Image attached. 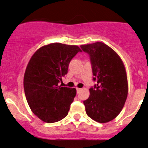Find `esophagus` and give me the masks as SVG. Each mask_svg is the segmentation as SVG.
Listing matches in <instances>:
<instances>
[{"label":"esophagus","instance_id":"esophagus-1","mask_svg":"<svg viewBox=\"0 0 148 148\" xmlns=\"http://www.w3.org/2000/svg\"><path fill=\"white\" fill-rule=\"evenodd\" d=\"M81 88H76V91H77V92H79V91H81Z\"/></svg>","mask_w":148,"mask_h":148}]
</instances>
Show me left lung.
Wrapping results in <instances>:
<instances>
[{"instance_id":"left-lung-1","label":"left lung","mask_w":148,"mask_h":148,"mask_svg":"<svg viewBox=\"0 0 148 148\" xmlns=\"http://www.w3.org/2000/svg\"><path fill=\"white\" fill-rule=\"evenodd\" d=\"M81 48L90 55L93 80L97 81L84 101L86 113L97 123H108L118 116L126 101V69L118 54L103 42L81 45Z\"/></svg>"}]
</instances>
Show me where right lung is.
I'll return each instance as SVG.
<instances>
[{
    "label": "right lung",
    "instance_id": "add662e5",
    "mask_svg": "<svg viewBox=\"0 0 148 148\" xmlns=\"http://www.w3.org/2000/svg\"><path fill=\"white\" fill-rule=\"evenodd\" d=\"M79 51L76 45L56 42L37 49L28 62L23 78L25 95L33 113L45 123L60 121L68 114L76 90L58 83Z\"/></svg>",
    "mask_w": 148,
    "mask_h": 148
}]
</instances>
